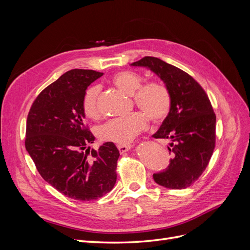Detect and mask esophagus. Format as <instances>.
Returning a JSON list of instances; mask_svg holds the SVG:
<instances>
[{
	"mask_svg": "<svg viewBox=\"0 0 250 250\" xmlns=\"http://www.w3.org/2000/svg\"><path fill=\"white\" fill-rule=\"evenodd\" d=\"M119 151L121 153H124V152H127L128 150L131 149V146L130 145H126V144H119V145L117 146Z\"/></svg>",
	"mask_w": 250,
	"mask_h": 250,
	"instance_id": "34e87169",
	"label": "esophagus"
}]
</instances>
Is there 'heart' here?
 I'll return each instance as SVG.
<instances>
[{"label": "heart", "mask_w": 250, "mask_h": 250, "mask_svg": "<svg viewBox=\"0 0 250 250\" xmlns=\"http://www.w3.org/2000/svg\"><path fill=\"white\" fill-rule=\"evenodd\" d=\"M111 81L118 88L127 95H132V99L144 112L154 121H161L167 117L171 107V96L168 88L160 82H148L142 84V77L130 71H122L115 74ZM99 86H89L82 99V110L85 117L98 116L97 99ZM147 125V119L142 112L135 111L129 115L112 118L98 126V138L104 142L127 144Z\"/></svg>", "instance_id": "1"}]
</instances>
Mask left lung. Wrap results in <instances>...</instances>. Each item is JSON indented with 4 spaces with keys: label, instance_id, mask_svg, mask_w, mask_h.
Here are the masks:
<instances>
[{
    "label": "left lung",
    "instance_id": "1",
    "mask_svg": "<svg viewBox=\"0 0 250 250\" xmlns=\"http://www.w3.org/2000/svg\"><path fill=\"white\" fill-rule=\"evenodd\" d=\"M131 66H142L164 82L171 96L168 116L152 137L169 140V167L153 174L162 187L180 190L191 186L206 170L215 148L216 116L208 97L190 75L164 60L146 56Z\"/></svg>",
    "mask_w": 250,
    "mask_h": 250
}]
</instances>
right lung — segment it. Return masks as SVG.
<instances>
[{"label": "right lung", "instance_id": "obj_1", "mask_svg": "<svg viewBox=\"0 0 250 250\" xmlns=\"http://www.w3.org/2000/svg\"><path fill=\"white\" fill-rule=\"evenodd\" d=\"M102 75L67 71L37 96L27 118L25 146L37 171L57 191L80 201L102 197L117 181L119 150L111 142L90 150L95 137L82 110L86 88Z\"/></svg>", "mask_w": 250, "mask_h": 250}]
</instances>
